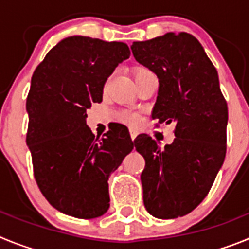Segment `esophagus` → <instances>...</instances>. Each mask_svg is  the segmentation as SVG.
<instances>
[{"mask_svg": "<svg viewBox=\"0 0 249 249\" xmlns=\"http://www.w3.org/2000/svg\"><path fill=\"white\" fill-rule=\"evenodd\" d=\"M129 135H131V138H132V141H133V140H135L136 137H137L138 132L136 131V129H129Z\"/></svg>", "mask_w": 249, "mask_h": 249, "instance_id": "34e87169", "label": "esophagus"}]
</instances>
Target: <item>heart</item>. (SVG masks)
I'll return each instance as SVG.
<instances>
[{"mask_svg":"<svg viewBox=\"0 0 249 249\" xmlns=\"http://www.w3.org/2000/svg\"><path fill=\"white\" fill-rule=\"evenodd\" d=\"M148 71L149 70H147L146 67H136L135 70H133L135 80ZM120 121L127 123V124H131V126H136V124H138V122H140V117H138L137 114L131 113V112H122V113L120 114Z\"/></svg>","mask_w":249,"mask_h":249,"instance_id":"b5f03b06","label":"heart"}]
</instances>
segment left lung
I'll return each mask as SVG.
<instances>
[{
	"label": "left lung",
	"instance_id": "1",
	"mask_svg": "<svg viewBox=\"0 0 249 249\" xmlns=\"http://www.w3.org/2000/svg\"><path fill=\"white\" fill-rule=\"evenodd\" d=\"M132 53L158 77L152 118L176 123L175 141L162 147L148 135L135 140L146 160L143 202L156 218L192 212L210 192L227 149L228 107L217 70L198 39L186 32L133 42Z\"/></svg>",
	"mask_w": 249,
	"mask_h": 249
}]
</instances>
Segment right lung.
Wrapping results in <instances>:
<instances>
[{
    "label": "right lung",
    "instance_id": "right-lung-1",
    "mask_svg": "<svg viewBox=\"0 0 249 249\" xmlns=\"http://www.w3.org/2000/svg\"><path fill=\"white\" fill-rule=\"evenodd\" d=\"M131 54L123 42L85 36L62 39L32 74L26 142L39 191L59 212L96 218L109 207L108 177L133 149L122 126L94 135L86 123L103 86Z\"/></svg>",
    "mask_w": 249,
    "mask_h": 249
}]
</instances>
